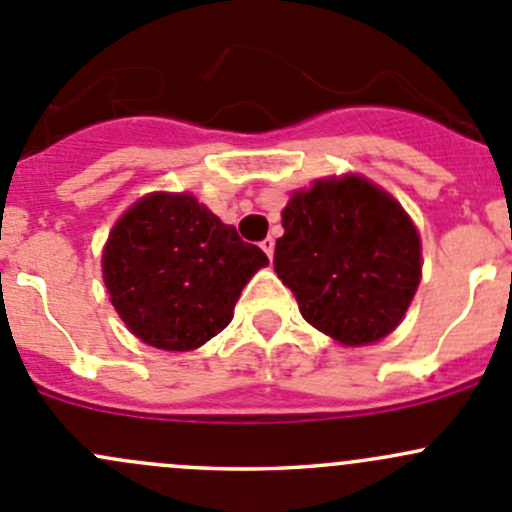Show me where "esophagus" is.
Here are the masks:
<instances>
[{
  "instance_id": "34e87169",
  "label": "esophagus",
  "mask_w": 512,
  "mask_h": 512,
  "mask_svg": "<svg viewBox=\"0 0 512 512\" xmlns=\"http://www.w3.org/2000/svg\"><path fill=\"white\" fill-rule=\"evenodd\" d=\"M260 247L267 252V257H270V260H272V257H275V240H272V237H265Z\"/></svg>"
}]
</instances>
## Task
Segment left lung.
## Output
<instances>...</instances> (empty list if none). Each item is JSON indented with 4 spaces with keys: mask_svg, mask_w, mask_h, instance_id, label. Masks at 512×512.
<instances>
[{
    "mask_svg": "<svg viewBox=\"0 0 512 512\" xmlns=\"http://www.w3.org/2000/svg\"><path fill=\"white\" fill-rule=\"evenodd\" d=\"M275 272L302 317L342 347L389 337L421 282V235L404 205L361 173L292 190Z\"/></svg>",
    "mask_w": 512,
    "mask_h": 512,
    "instance_id": "left-lung-1",
    "label": "left lung"
}]
</instances>
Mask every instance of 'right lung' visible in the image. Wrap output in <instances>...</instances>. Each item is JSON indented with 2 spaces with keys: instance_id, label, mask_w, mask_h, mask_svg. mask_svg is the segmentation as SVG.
Instances as JSON below:
<instances>
[{
  "instance_id": "1",
  "label": "right lung",
  "mask_w": 512,
  "mask_h": 512,
  "mask_svg": "<svg viewBox=\"0 0 512 512\" xmlns=\"http://www.w3.org/2000/svg\"><path fill=\"white\" fill-rule=\"evenodd\" d=\"M270 265L193 193L138 198L108 232L101 272L128 332L163 352H195L230 324L242 287Z\"/></svg>"
}]
</instances>
